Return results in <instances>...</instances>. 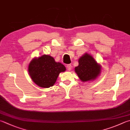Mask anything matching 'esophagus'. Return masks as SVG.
Returning a JSON list of instances; mask_svg holds the SVG:
<instances>
[{"label":"esophagus","instance_id":"34e87169","mask_svg":"<svg viewBox=\"0 0 130 130\" xmlns=\"http://www.w3.org/2000/svg\"><path fill=\"white\" fill-rule=\"evenodd\" d=\"M67 70L68 71H71V68H72V66L71 64H68L67 66Z\"/></svg>","mask_w":130,"mask_h":130}]
</instances>
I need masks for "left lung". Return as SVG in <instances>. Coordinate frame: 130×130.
<instances>
[{
    "mask_svg": "<svg viewBox=\"0 0 130 130\" xmlns=\"http://www.w3.org/2000/svg\"><path fill=\"white\" fill-rule=\"evenodd\" d=\"M79 66L75 68V71L82 82H91L99 76L101 72V66L92 56L85 53L79 59Z\"/></svg>",
    "mask_w": 130,
    "mask_h": 130,
    "instance_id": "8db88e82",
    "label": "left lung"
}]
</instances>
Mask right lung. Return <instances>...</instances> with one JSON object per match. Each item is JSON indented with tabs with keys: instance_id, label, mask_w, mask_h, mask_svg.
Here are the masks:
<instances>
[{
	"instance_id": "obj_1",
	"label": "right lung",
	"mask_w": 130,
	"mask_h": 130,
	"mask_svg": "<svg viewBox=\"0 0 130 130\" xmlns=\"http://www.w3.org/2000/svg\"><path fill=\"white\" fill-rule=\"evenodd\" d=\"M66 70L65 66L55 61L49 55L35 58L29 63L28 72L33 82L41 88L53 86L60 72Z\"/></svg>"
}]
</instances>
